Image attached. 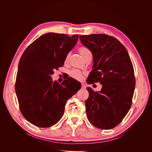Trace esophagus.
Wrapping results in <instances>:
<instances>
[{
	"label": "esophagus",
	"instance_id": "34e87169",
	"mask_svg": "<svg viewBox=\"0 0 152 152\" xmlns=\"http://www.w3.org/2000/svg\"><path fill=\"white\" fill-rule=\"evenodd\" d=\"M81 86H82V89H86V86L85 85L84 83H82Z\"/></svg>",
	"mask_w": 152,
	"mask_h": 152
}]
</instances>
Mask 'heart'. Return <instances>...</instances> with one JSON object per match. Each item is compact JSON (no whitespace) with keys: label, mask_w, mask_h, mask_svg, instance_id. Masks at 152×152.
<instances>
[{"label":"heart","mask_w":152,"mask_h":152,"mask_svg":"<svg viewBox=\"0 0 152 152\" xmlns=\"http://www.w3.org/2000/svg\"><path fill=\"white\" fill-rule=\"evenodd\" d=\"M79 52H80V54L82 55V56L84 57V56L87 53L90 52V50L85 47H82L79 49ZM83 74H84V73L82 71L78 70V69H73V70H70V75L71 76V77L73 78V79H75L76 80H81L82 79Z\"/></svg>","instance_id":"b5f03b06"}]
</instances>
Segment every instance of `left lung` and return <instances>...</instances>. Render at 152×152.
Segmentation results:
<instances>
[{
    "mask_svg": "<svg viewBox=\"0 0 152 152\" xmlns=\"http://www.w3.org/2000/svg\"><path fill=\"white\" fill-rule=\"evenodd\" d=\"M79 38L94 59L87 82L102 85L99 92L87 87V118L96 127L111 129L122 122L131 107L136 84L132 63L126 48L112 36L91 34Z\"/></svg>",
    "mask_w": 152,
    "mask_h": 152,
    "instance_id": "8db88e82",
    "label": "left lung"
}]
</instances>
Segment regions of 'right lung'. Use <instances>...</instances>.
Here are the masks:
<instances>
[{
    "mask_svg": "<svg viewBox=\"0 0 152 152\" xmlns=\"http://www.w3.org/2000/svg\"><path fill=\"white\" fill-rule=\"evenodd\" d=\"M79 35L48 33L27 47L18 65L15 91L20 111L26 121L49 127L60 120L68 99L80 89L72 78L53 82L54 70L63 66Z\"/></svg>",
    "mask_w": 152,
    "mask_h": 152,
    "instance_id": "1",
    "label": "right lung"
}]
</instances>
